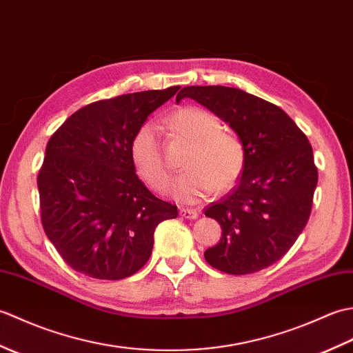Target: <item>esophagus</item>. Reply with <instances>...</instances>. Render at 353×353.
I'll use <instances>...</instances> for the list:
<instances>
[{
    "mask_svg": "<svg viewBox=\"0 0 353 353\" xmlns=\"http://www.w3.org/2000/svg\"><path fill=\"white\" fill-rule=\"evenodd\" d=\"M179 215L183 216L186 220H196L199 216V209H190V208H182L179 211Z\"/></svg>",
    "mask_w": 353,
    "mask_h": 353,
    "instance_id": "esophagus-1",
    "label": "esophagus"
}]
</instances>
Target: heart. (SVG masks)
I'll use <instances>...</instances> for the list:
<instances>
[{"instance_id":"1","label":"heart","mask_w":353,"mask_h":353,"mask_svg":"<svg viewBox=\"0 0 353 353\" xmlns=\"http://www.w3.org/2000/svg\"><path fill=\"white\" fill-rule=\"evenodd\" d=\"M170 124L192 142L186 156V170L174 182L170 194L182 203H197L214 190L228 191L236 183L245 163L243 142L221 130V123L211 112L185 106L172 112ZM132 161L138 176L150 188L162 192L170 182V168L163 159L156 127L142 124L130 144Z\"/></svg>"}]
</instances>
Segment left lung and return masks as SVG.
Returning a JSON list of instances; mask_svg holds the SVG:
<instances>
[{"label": "left lung", "instance_id": "obj_1", "mask_svg": "<svg viewBox=\"0 0 353 353\" xmlns=\"http://www.w3.org/2000/svg\"><path fill=\"white\" fill-rule=\"evenodd\" d=\"M185 97L228 123L245 152L238 185L205 211L223 230L205 259L228 274L259 272L279 261L308 223L319 179L312 147L281 108L241 89L186 86L176 101Z\"/></svg>", "mask_w": 353, "mask_h": 353}]
</instances>
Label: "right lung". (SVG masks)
<instances>
[{"mask_svg": "<svg viewBox=\"0 0 353 353\" xmlns=\"http://www.w3.org/2000/svg\"><path fill=\"white\" fill-rule=\"evenodd\" d=\"M181 86L88 104L52 133L37 174L45 234L71 268L118 281L145 265L154 229L177 208L139 181L130 144Z\"/></svg>", "mask_w": 353, "mask_h": 353, "instance_id": "add662e5", "label": "right lung"}]
</instances>
